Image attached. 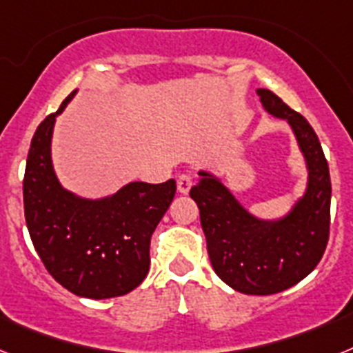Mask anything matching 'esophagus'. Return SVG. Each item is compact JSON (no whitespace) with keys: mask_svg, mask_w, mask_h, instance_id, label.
Returning <instances> with one entry per match:
<instances>
[{"mask_svg":"<svg viewBox=\"0 0 353 353\" xmlns=\"http://www.w3.org/2000/svg\"><path fill=\"white\" fill-rule=\"evenodd\" d=\"M192 187V180L191 176H187V174H180L179 180H176V191L180 192V194H189V191H191Z\"/></svg>","mask_w":353,"mask_h":353,"instance_id":"esophagus-1","label":"esophagus"}]
</instances>
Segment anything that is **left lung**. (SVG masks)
I'll return each mask as SVG.
<instances>
[{
  "mask_svg": "<svg viewBox=\"0 0 353 353\" xmlns=\"http://www.w3.org/2000/svg\"><path fill=\"white\" fill-rule=\"evenodd\" d=\"M267 114L285 120L304 159L305 189L279 217L252 214L219 174L199 170L191 189L215 274L245 295L292 288L322 260L330 226V174L313 127L270 90H256Z\"/></svg>",
  "mask_w": 353,
  "mask_h": 353,
  "instance_id": "obj_1",
  "label": "left lung"
}]
</instances>
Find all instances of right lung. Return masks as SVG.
I'll return each mask as SVG.
<instances>
[{
    "instance_id": "1",
    "label": "right lung",
    "mask_w": 353,
    "mask_h": 353,
    "mask_svg": "<svg viewBox=\"0 0 353 353\" xmlns=\"http://www.w3.org/2000/svg\"><path fill=\"white\" fill-rule=\"evenodd\" d=\"M70 93L31 139L23 194L31 242L56 281L79 297L111 299L138 288L150 269V236L174 198L176 183L129 182L86 198L61 185L52 164L56 118Z\"/></svg>"
}]
</instances>
